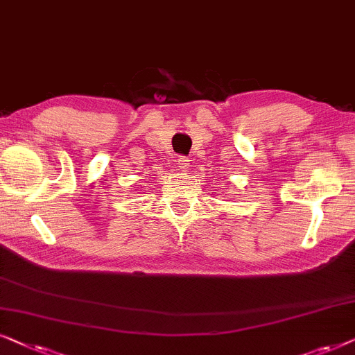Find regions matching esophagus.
Here are the masks:
<instances>
[{"label":"esophagus","instance_id":"esophagus-1","mask_svg":"<svg viewBox=\"0 0 355 355\" xmlns=\"http://www.w3.org/2000/svg\"><path fill=\"white\" fill-rule=\"evenodd\" d=\"M177 167L178 172H188V168H190V160H188V157H180L177 160Z\"/></svg>","mask_w":355,"mask_h":355}]
</instances>
